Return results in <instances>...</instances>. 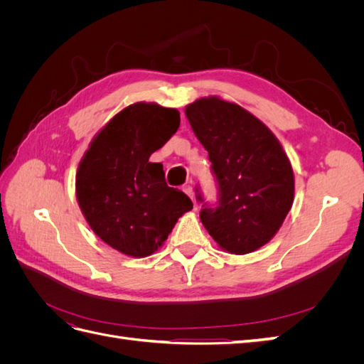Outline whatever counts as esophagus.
Segmentation results:
<instances>
[{"label": "esophagus", "instance_id": "obj_1", "mask_svg": "<svg viewBox=\"0 0 364 364\" xmlns=\"http://www.w3.org/2000/svg\"><path fill=\"white\" fill-rule=\"evenodd\" d=\"M182 190H183V193H185L186 196H188V197H190V199H191V200L194 199V193H193V186H191V185H185Z\"/></svg>", "mask_w": 364, "mask_h": 364}]
</instances>
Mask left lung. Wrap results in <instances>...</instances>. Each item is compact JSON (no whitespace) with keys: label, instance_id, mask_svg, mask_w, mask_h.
<instances>
[{"label":"left lung","instance_id":"left-lung-1","mask_svg":"<svg viewBox=\"0 0 364 364\" xmlns=\"http://www.w3.org/2000/svg\"><path fill=\"white\" fill-rule=\"evenodd\" d=\"M185 114L208 150L217 183L215 203L205 202L196 188L203 226L235 255L259 249L293 205V170L279 141L243 107L215 97L188 105Z\"/></svg>","mask_w":364,"mask_h":364}]
</instances>
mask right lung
<instances>
[{
    "instance_id": "1",
    "label": "right lung",
    "mask_w": 364,
    "mask_h": 364,
    "mask_svg": "<svg viewBox=\"0 0 364 364\" xmlns=\"http://www.w3.org/2000/svg\"><path fill=\"white\" fill-rule=\"evenodd\" d=\"M181 124L176 109L135 103L103 127L79 165L75 193L91 229L129 257H149L193 209L188 196L165 182L161 162H150Z\"/></svg>"
}]
</instances>
